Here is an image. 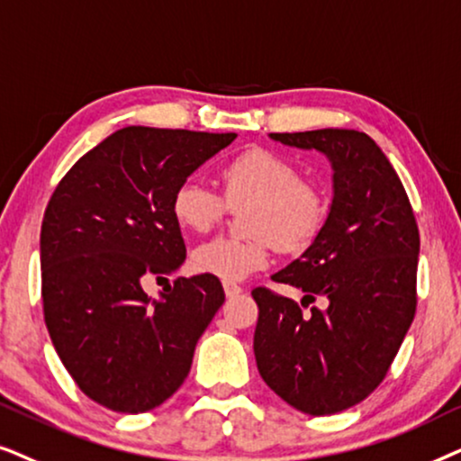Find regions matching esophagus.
Segmentation results:
<instances>
[{
    "label": "esophagus",
    "mask_w": 461,
    "mask_h": 461,
    "mask_svg": "<svg viewBox=\"0 0 461 461\" xmlns=\"http://www.w3.org/2000/svg\"><path fill=\"white\" fill-rule=\"evenodd\" d=\"M223 291L227 297H236V294L242 293V286L236 285V282H223Z\"/></svg>",
    "instance_id": "esophagus-1"
}]
</instances>
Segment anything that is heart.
<instances>
[{
	"label": "heart",
	"mask_w": 461,
	"mask_h": 461,
	"mask_svg": "<svg viewBox=\"0 0 461 461\" xmlns=\"http://www.w3.org/2000/svg\"><path fill=\"white\" fill-rule=\"evenodd\" d=\"M223 195L198 176L183 179L173 192L175 219L185 230L206 234L225 217L227 206L244 208L249 238H214L194 250L195 272L234 282L266 267L276 244L302 253L321 236L330 200L321 183L303 179L297 162L267 147H250L221 168Z\"/></svg>",
	"instance_id": "b5f03b06"
}]
</instances>
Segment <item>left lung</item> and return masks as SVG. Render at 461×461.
Returning <instances> with one entry per match:
<instances>
[{
  "label": "left lung",
  "mask_w": 461,
  "mask_h": 461,
  "mask_svg": "<svg viewBox=\"0 0 461 461\" xmlns=\"http://www.w3.org/2000/svg\"><path fill=\"white\" fill-rule=\"evenodd\" d=\"M274 140L318 149L333 164V204L310 249L272 276L302 288L293 299L257 286L255 360L263 382L291 407L333 415L384 382L413 322L420 230L401 179L369 134L346 128L272 132Z\"/></svg>",
  "instance_id": "left-lung-1"
}]
</instances>
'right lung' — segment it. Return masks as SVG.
Instances as JSON below:
<instances>
[{
	"mask_svg": "<svg viewBox=\"0 0 461 461\" xmlns=\"http://www.w3.org/2000/svg\"><path fill=\"white\" fill-rule=\"evenodd\" d=\"M234 132L126 126L84 153L54 189L40 236L41 302L73 382L118 413H145L185 382L195 343L225 302L214 276L145 282L185 261L173 192Z\"/></svg>",
	"mask_w": 461,
	"mask_h": 461,
	"instance_id": "add662e5",
	"label": "right lung"
}]
</instances>
